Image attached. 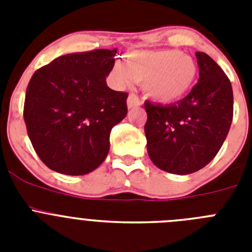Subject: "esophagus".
<instances>
[{
    "instance_id": "1",
    "label": "esophagus",
    "mask_w": 252,
    "mask_h": 252,
    "mask_svg": "<svg viewBox=\"0 0 252 252\" xmlns=\"http://www.w3.org/2000/svg\"><path fill=\"white\" fill-rule=\"evenodd\" d=\"M140 104H141V101H140L139 97H137L135 93H130V94H128V98H127L128 108H132V107L140 106Z\"/></svg>"
}]
</instances>
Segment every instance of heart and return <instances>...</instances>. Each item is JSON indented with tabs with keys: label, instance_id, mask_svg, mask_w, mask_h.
Listing matches in <instances>:
<instances>
[{
	"label": "heart",
	"instance_id": "heart-1",
	"mask_svg": "<svg viewBox=\"0 0 252 252\" xmlns=\"http://www.w3.org/2000/svg\"><path fill=\"white\" fill-rule=\"evenodd\" d=\"M113 78L119 86L128 87L144 82V90L151 98L169 103L183 98L197 78L194 60L178 50H139L127 60H117Z\"/></svg>",
	"mask_w": 252,
	"mask_h": 252
}]
</instances>
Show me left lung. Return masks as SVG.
I'll return each instance as SVG.
<instances>
[{"label": "left lung", "mask_w": 252, "mask_h": 252, "mask_svg": "<svg viewBox=\"0 0 252 252\" xmlns=\"http://www.w3.org/2000/svg\"><path fill=\"white\" fill-rule=\"evenodd\" d=\"M199 79L173 104L145 102V135L151 161L159 169L186 175L204 168L221 149L233 117L232 86L221 66L197 51Z\"/></svg>", "instance_id": "8db88e82"}]
</instances>
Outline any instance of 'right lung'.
I'll return each instance as SVG.
<instances>
[{
	"instance_id": "1",
	"label": "right lung",
	"mask_w": 252,
	"mask_h": 252,
	"mask_svg": "<svg viewBox=\"0 0 252 252\" xmlns=\"http://www.w3.org/2000/svg\"><path fill=\"white\" fill-rule=\"evenodd\" d=\"M116 53L62 55L31 77L24 120L37 157L51 170L88 174L106 159L111 130L127 115V93L106 83Z\"/></svg>"
}]
</instances>
